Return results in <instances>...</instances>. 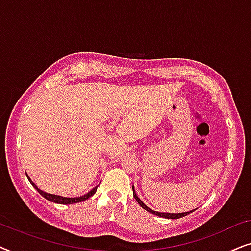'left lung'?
<instances>
[{
  "mask_svg": "<svg viewBox=\"0 0 251 251\" xmlns=\"http://www.w3.org/2000/svg\"><path fill=\"white\" fill-rule=\"evenodd\" d=\"M132 192H133V198H135V199H136V201L138 202V203L140 204V207H142L143 209H145L146 211L151 212V214L159 216V217H163V218H168V219H178V218L184 217V216H186V215H188V214H191V212H193V211L195 210V209H194V210L186 211V212H178V214H171V212H160V211L152 210V209L147 207V205H146L145 203H144V202H143L142 200H140V199L138 198V195H137V193H136L135 187H133V185H132Z\"/></svg>",
  "mask_w": 251,
  "mask_h": 251,
  "instance_id": "8db88e82",
  "label": "left lung"
}]
</instances>
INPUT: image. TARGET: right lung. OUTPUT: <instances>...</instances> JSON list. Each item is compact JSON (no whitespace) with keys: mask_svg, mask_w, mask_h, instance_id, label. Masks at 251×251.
I'll return each instance as SVG.
<instances>
[{"mask_svg":"<svg viewBox=\"0 0 251 251\" xmlns=\"http://www.w3.org/2000/svg\"><path fill=\"white\" fill-rule=\"evenodd\" d=\"M26 176H27V178H28L29 183L33 185V187H35L36 190H37V192H39V193H40L41 195H42L43 198H46L47 200H49V201H51V202H54V203H59V204H73V203H78V202H82V201L87 200V199L92 197V195H94V194L96 193V191H97V187H98V186L94 187L90 192H88L87 194L82 195V197H77V198H66V197H60V195L50 194V193H47V192H43L42 190H40V188L37 187L36 185L33 183L32 179H30L28 175L26 174Z\"/></svg>","mask_w":251,"mask_h":251,"instance_id":"obj_1","label":"right lung"}]
</instances>
